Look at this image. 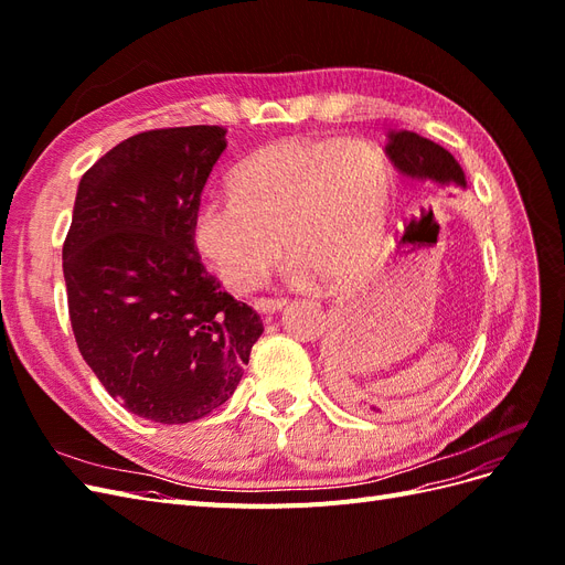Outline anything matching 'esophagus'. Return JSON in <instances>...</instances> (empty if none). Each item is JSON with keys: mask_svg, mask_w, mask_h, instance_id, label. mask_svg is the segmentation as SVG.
Wrapping results in <instances>:
<instances>
[{"mask_svg": "<svg viewBox=\"0 0 565 565\" xmlns=\"http://www.w3.org/2000/svg\"><path fill=\"white\" fill-rule=\"evenodd\" d=\"M254 311L256 313H262V316H273V313H278V311H282L285 306H287V301H276V299H254Z\"/></svg>", "mask_w": 565, "mask_h": 565, "instance_id": "esophagus-1", "label": "esophagus"}]
</instances>
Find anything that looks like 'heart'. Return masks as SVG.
Listing matches in <instances>:
<instances>
[{
  "instance_id": "heart-1",
  "label": "heart",
  "mask_w": 565,
  "mask_h": 565,
  "mask_svg": "<svg viewBox=\"0 0 565 565\" xmlns=\"http://www.w3.org/2000/svg\"><path fill=\"white\" fill-rule=\"evenodd\" d=\"M393 200L384 152L358 139H282L233 174V195H204L191 237L214 276L247 292L282 247V278L341 282L380 249ZM281 245H277V241Z\"/></svg>"
}]
</instances>
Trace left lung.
Segmentation results:
<instances>
[{
	"label": "left lung",
	"instance_id": "left-lung-1",
	"mask_svg": "<svg viewBox=\"0 0 565 565\" xmlns=\"http://www.w3.org/2000/svg\"><path fill=\"white\" fill-rule=\"evenodd\" d=\"M386 156L393 162V167L407 179L415 181H434L438 185H459L467 188V177L465 169L459 167V162L450 156V152L424 139V136L415 131H388V141H386ZM353 403L361 409H374L365 398H353Z\"/></svg>",
	"mask_w": 565,
	"mask_h": 565
}]
</instances>
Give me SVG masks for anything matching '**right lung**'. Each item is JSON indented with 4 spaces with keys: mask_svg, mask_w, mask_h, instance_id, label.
Masks as SVG:
<instances>
[{
    "mask_svg": "<svg viewBox=\"0 0 565 565\" xmlns=\"http://www.w3.org/2000/svg\"><path fill=\"white\" fill-rule=\"evenodd\" d=\"M226 129L136 134L77 185L63 278L77 349L110 396L160 424L210 415L264 324L202 266L191 218Z\"/></svg>",
    "mask_w": 565,
    "mask_h": 565,
    "instance_id": "right-lung-1",
    "label": "right lung"
}]
</instances>
